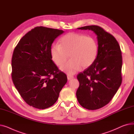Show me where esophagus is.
I'll return each instance as SVG.
<instances>
[{
	"label": "esophagus",
	"instance_id": "obj_1",
	"mask_svg": "<svg viewBox=\"0 0 134 134\" xmlns=\"http://www.w3.org/2000/svg\"><path fill=\"white\" fill-rule=\"evenodd\" d=\"M73 78H74V77H73V76H71V75H67V79H68V80L73 79Z\"/></svg>",
	"mask_w": 134,
	"mask_h": 134
}]
</instances>
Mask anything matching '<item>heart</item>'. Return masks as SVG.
<instances>
[{"instance_id": "b5f03b06", "label": "heart", "mask_w": 134, "mask_h": 134, "mask_svg": "<svg viewBox=\"0 0 134 134\" xmlns=\"http://www.w3.org/2000/svg\"><path fill=\"white\" fill-rule=\"evenodd\" d=\"M59 45H53L50 49L51 56L58 66L71 60L61 67L62 71L69 75L78 72L81 67L87 68L95 61L98 47L96 40L86 35L69 32L62 36Z\"/></svg>"}]
</instances>
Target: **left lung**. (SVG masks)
<instances>
[{"mask_svg":"<svg viewBox=\"0 0 134 134\" xmlns=\"http://www.w3.org/2000/svg\"><path fill=\"white\" fill-rule=\"evenodd\" d=\"M78 29L95 33L98 51L93 64L77 75L79 87L76 96L83 108L97 110L110 102L121 85L122 52L116 38L102 27L89 25Z\"/></svg>","mask_w":134,"mask_h":134,"instance_id":"left-lung-1","label":"left lung"}]
</instances>
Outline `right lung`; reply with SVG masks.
<instances>
[{
  "instance_id": "add662e5",
  "label": "right lung",
  "mask_w": 134,
  "mask_h": 134,
  "mask_svg": "<svg viewBox=\"0 0 134 134\" xmlns=\"http://www.w3.org/2000/svg\"><path fill=\"white\" fill-rule=\"evenodd\" d=\"M63 30L37 26L26 34L14 49L12 79L19 93L30 106L52 107L67 81L66 75L52 60L50 49Z\"/></svg>"
}]
</instances>
